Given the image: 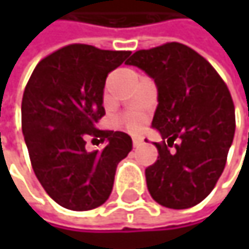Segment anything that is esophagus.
Returning <instances> with one entry per match:
<instances>
[{
    "label": "esophagus",
    "mask_w": 249,
    "mask_h": 249,
    "mask_svg": "<svg viewBox=\"0 0 249 249\" xmlns=\"http://www.w3.org/2000/svg\"><path fill=\"white\" fill-rule=\"evenodd\" d=\"M140 144H142V140H141V138L134 137V138H132V145H134V147H138Z\"/></svg>",
    "instance_id": "34e87169"
}]
</instances>
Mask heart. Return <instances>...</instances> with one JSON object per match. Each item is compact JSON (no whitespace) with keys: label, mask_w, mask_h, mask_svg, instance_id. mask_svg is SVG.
<instances>
[{"label":"heart","mask_w":249,"mask_h":249,"mask_svg":"<svg viewBox=\"0 0 249 249\" xmlns=\"http://www.w3.org/2000/svg\"><path fill=\"white\" fill-rule=\"evenodd\" d=\"M142 124V121L140 120V118H129L128 121H126V125L131 128V129H138L140 126Z\"/></svg>","instance_id":"obj_1"}]
</instances>
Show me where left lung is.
<instances>
[{
	"label": "left lung",
	"mask_w": 249,
	"mask_h": 249,
	"mask_svg": "<svg viewBox=\"0 0 249 249\" xmlns=\"http://www.w3.org/2000/svg\"><path fill=\"white\" fill-rule=\"evenodd\" d=\"M126 65L145 72L157 88L151 126L163 144L153 142L159 157L145 169L148 192L161 206L192 208L213 190L233 140L235 107L228 86L206 59L180 43L138 50Z\"/></svg>",
	"instance_id": "obj_1"
}]
</instances>
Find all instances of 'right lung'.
<instances>
[{"instance_id":"1","label":"right lung","mask_w":249,"mask_h":249,"mask_svg":"<svg viewBox=\"0 0 249 249\" xmlns=\"http://www.w3.org/2000/svg\"><path fill=\"white\" fill-rule=\"evenodd\" d=\"M129 54L71 44L43 59L25 86L21 124L31 166L47 195L66 209L104 205L118 163L132 150L128 134L95 126L105 115L107 76ZM89 135L105 139L107 145L88 153L84 140Z\"/></svg>"}]
</instances>
